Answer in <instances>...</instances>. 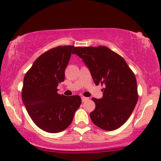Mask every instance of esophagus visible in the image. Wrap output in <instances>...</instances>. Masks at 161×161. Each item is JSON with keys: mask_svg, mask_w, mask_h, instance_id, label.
Listing matches in <instances>:
<instances>
[{"mask_svg": "<svg viewBox=\"0 0 161 161\" xmlns=\"http://www.w3.org/2000/svg\"><path fill=\"white\" fill-rule=\"evenodd\" d=\"M81 98H82V102H84V101H87V100L88 99V97H81Z\"/></svg>", "mask_w": 161, "mask_h": 161, "instance_id": "esophagus-1", "label": "esophagus"}]
</instances>
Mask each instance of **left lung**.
I'll return each mask as SVG.
<instances>
[{"label":"left lung","mask_w":161,"mask_h":161,"mask_svg":"<svg viewBox=\"0 0 161 161\" xmlns=\"http://www.w3.org/2000/svg\"><path fill=\"white\" fill-rule=\"evenodd\" d=\"M73 53L82 59L96 86L101 84L103 97H93L92 121L107 131L119 128L132 114L138 101L137 82L124 59L104 46L75 47Z\"/></svg>","instance_id":"8db88e82"}]
</instances>
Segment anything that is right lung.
Returning a JSON list of instances; mask_svg holds the SVG:
<instances>
[{"label":"right lung","mask_w":161,"mask_h":161,"mask_svg":"<svg viewBox=\"0 0 161 161\" xmlns=\"http://www.w3.org/2000/svg\"><path fill=\"white\" fill-rule=\"evenodd\" d=\"M73 47L58 46L42 53L24 76L23 104L35 124L50 133L67 128L82 103L79 95L57 93V86L65 79V69Z\"/></svg>","instance_id":"obj_1"}]
</instances>
